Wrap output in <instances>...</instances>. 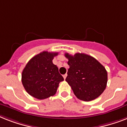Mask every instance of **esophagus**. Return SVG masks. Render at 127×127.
I'll list each match as a JSON object with an SVG mask.
<instances>
[{
  "instance_id": "34e87169",
  "label": "esophagus",
  "mask_w": 127,
  "mask_h": 127,
  "mask_svg": "<svg viewBox=\"0 0 127 127\" xmlns=\"http://www.w3.org/2000/svg\"><path fill=\"white\" fill-rule=\"evenodd\" d=\"M66 76H67V74H64V75H63L64 79L65 80V79H66Z\"/></svg>"
}]
</instances>
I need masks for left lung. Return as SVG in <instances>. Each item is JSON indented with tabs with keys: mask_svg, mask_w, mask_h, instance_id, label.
<instances>
[{
	"mask_svg": "<svg viewBox=\"0 0 127 127\" xmlns=\"http://www.w3.org/2000/svg\"><path fill=\"white\" fill-rule=\"evenodd\" d=\"M64 55L70 67L66 81L77 98L90 101L98 97L107 82V72L104 66L86 54L76 53L72 56L65 53Z\"/></svg>",
	"mask_w": 127,
	"mask_h": 127,
	"instance_id": "obj_1",
	"label": "left lung"
}]
</instances>
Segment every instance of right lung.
<instances>
[{
    "label": "right lung",
    "instance_id": "obj_1",
    "mask_svg": "<svg viewBox=\"0 0 127 127\" xmlns=\"http://www.w3.org/2000/svg\"><path fill=\"white\" fill-rule=\"evenodd\" d=\"M58 53L43 51L32 58L22 74V82L29 94L38 99L53 96L64 78L53 63Z\"/></svg>",
    "mask_w": 127,
    "mask_h": 127
}]
</instances>
